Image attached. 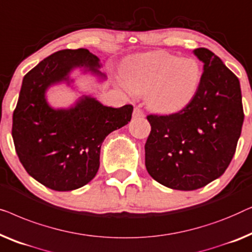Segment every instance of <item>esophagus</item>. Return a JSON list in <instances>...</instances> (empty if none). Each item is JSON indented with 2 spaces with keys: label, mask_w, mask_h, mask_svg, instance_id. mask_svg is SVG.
Returning <instances> with one entry per match:
<instances>
[{
  "label": "esophagus",
  "mask_w": 252,
  "mask_h": 252,
  "mask_svg": "<svg viewBox=\"0 0 252 252\" xmlns=\"http://www.w3.org/2000/svg\"><path fill=\"white\" fill-rule=\"evenodd\" d=\"M132 116L134 119H140V118H144V112L141 111L139 107H136L133 109V114Z\"/></svg>",
  "instance_id": "34e87169"
}]
</instances>
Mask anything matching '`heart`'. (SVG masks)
Masks as SVG:
<instances>
[{
	"instance_id": "obj_1",
	"label": "heart",
	"mask_w": 252,
	"mask_h": 252,
	"mask_svg": "<svg viewBox=\"0 0 252 252\" xmlns=\"http://www.w3.org/2000/svg\"><path fill=\"white\" fill-rule=\"evenodd\" d=\"M202 69L194 58H180L165 51L138 55L126 63L125 82L132 94H147V104L158 113H172L186 106L200 86Z\"/></svg>"
}]
</instances>
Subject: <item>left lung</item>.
Instances as JSON below:
<instances>
[{"mask_svg":"<svg viewBox=\"0 0 252 252\" xmlns=\"http://www.w3.org/2000/svg\"><path fill=\"white\" fill-rule=\"evenodd\" d=\"M193 52L204 65L192 100L175 114L147 116L152 127L145 144L147 171L178 190L201 189L225 172L244 120L235 74L208 49Z\"/></svg>","mask_w":252,"mask_h":252,"instance_id":"1","label":"left lung"}]
</instances>
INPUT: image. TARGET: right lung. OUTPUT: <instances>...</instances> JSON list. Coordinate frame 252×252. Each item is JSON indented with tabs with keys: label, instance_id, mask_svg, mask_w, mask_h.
Segmentation results:
<instances>
[{
	"label": "right lung",
	"instance_id": "add662e5",
	"mask_svg": "<svg viewBox=\"0 0 252 252\" xmlns=\"http://www.w3.org/2000/svg\"><path fill=\"white\" fill-rule=\"evenodd\" d=\"M100 63L87 49L57 51L24 76L12 116V138L19 161L35 180L48 189L66 192L94 178L102 141L130 122L132 105L104 106L82 95L69 108H54L45 97L55 84L73 80L69 73L83 68L101 79Z\"/></svg>",
	"mask_w": 252,
	"mask_h": 252
}]
</instances>
